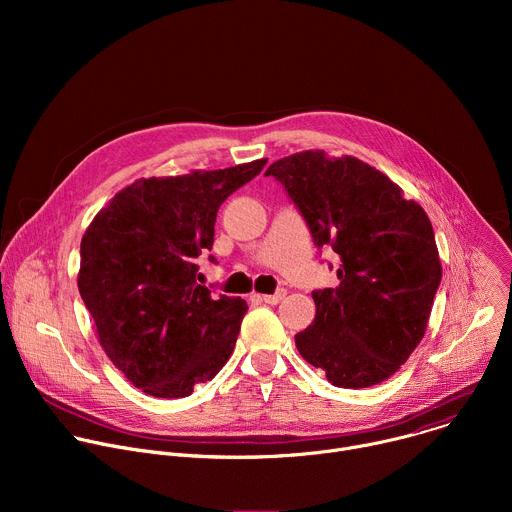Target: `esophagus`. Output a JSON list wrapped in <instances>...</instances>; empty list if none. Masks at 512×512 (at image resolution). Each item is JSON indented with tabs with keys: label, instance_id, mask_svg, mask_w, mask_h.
Here are the masks:
<instances>
[{
	"label": "esophagus",
	"instance_id": "esophagus-1",
	"mask_svg": "<svg viewBox=\"0 0 512 512\" xmlns=\"http://www.w3.org/2000/svg\"><path fill=\"white\" fill-rule=\"evenodd\" d=\"M285 294H287V291L283 289V287H279L277 291H275V294H267V296H261V300L265 302V304H279L283 298H285Z\"/></svg>",
	"mask_w": 512,
	"mask_h": 512
}]
</instances>
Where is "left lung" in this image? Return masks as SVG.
Returning <instances> with one entry per match:
<instances>
[{
	"label": "left lung",
	"mask_w": 512,
	"mask_h": 512,
	"mask_svg": "<svg viewBox=\"0 0 512 512\" xmlns=\"http://www.w3.org/2000/svg\"><path fill=\"white\" fill-rule=\"evenodd\" d=\"M265 176L296 204L314 245L340 257L338 287L312 291L316 316L296 334L300 354L334 387L383 383L423 338L442 281L425 210L350 156L302 152L273 162Z\"/></svg>",
	"instance_id": "obj_1"
}]
</instances>
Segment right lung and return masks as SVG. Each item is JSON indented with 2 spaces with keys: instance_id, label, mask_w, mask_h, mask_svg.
<instances>
[{
  "instance_id": "add662e5",
  "label": "right lung",
  "mask_w": 512,
  "mask_h": 512,
  "mask_svg": "<svg viewBox=\"0 0 512 512\" xmlns=\"http://www.w3.org/2000/svg\"><path fill=\"white\" fill-rule=\"evenodd\" d=\"M263 166L141 180L87 229L81 298L107 356L143 393L188 397L233 354L247 302L212 296L198 281V259L212 249L218 208Z\"/></svg>"
}]
</instances>
